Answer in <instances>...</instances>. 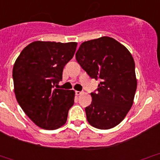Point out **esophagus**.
<instances>
[{
  "label": "esophagus",
  "instance_id": "1",
  "mask_svg": "<svg viewBox=\"0 0 160 160\" xmlns=\"http://www.w3.org/2000/svg\"><path fill=\"white\" fill-rule=\"evenodd\" d=\"M75 93H76V94H77V95H80V94H81V93H83V92L78 91V90H77V91H76Z\"/></svg>",
  "mask_w": 160,
  "mask_h": 160
}]
</instances>
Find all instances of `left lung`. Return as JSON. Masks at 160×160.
Masks as SVG:
<instances>
[{"mask_svg":"<svg viewBox=\"0 0 160 160\" xmlns=\"http://www.w3.org/2000/svg\"><path fill=\"white\" fill-rule=\"evenodd\" d=\"M76 59L90 78L101 80L85 108L88 122L99 129L114 128L133 104L137 88L133 57L123 45L104 36L82 43Z\"/></svg>","mask_w":160,"mask_h":160,"instance_id":"obj_1","label":"left lung"}]
</instances>
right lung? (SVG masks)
Wrapping results in <instances>:
<instances>
[{"mask_svg":"<svg viewBox=\"0 0 160 160\" xmlns=\"http://www.w3.org/2000/svg\"><path fill=\"white\" fill-rule=\"evenodd\" d=\"M77 42L36 41L20 53L13 67L14 93L24 112L38 127L54 130L67 122L75 92L55 88Z\"/></svg>","mask_w":160,"mask_h":160,"instance_id":"obj_1","label":"right lung"}]
</instances>
